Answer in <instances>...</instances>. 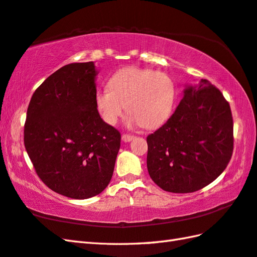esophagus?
I'll return each instance as SVG.
<instances>
[{
	"label": "esophagus",
	"instance_id": "1",
	"mask_svg": "<svg viewBox=\"0 0 257 257\" xmlns=\"http://www.w3.org/2000/svg\"><path fill=\"white\" fill-rule=\"evenodd\" d=\"M135 137L132 135H122L121 136V140L124 141V143H129V141H132Z\"/></svg>",
	"mask_w": 257,
	"mask_h": 257
}]
</instances>
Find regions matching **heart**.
<instances>
[{"instance_id": "b5f03b06", "label": "heart", "mask_w": 257, "mask_h": 257, "mask_svg": "<svg viewBox=\"0 0 257 257\" xmlns=\"http://www.w3.org/2000/svg\"><path fill=\"white\" fill-rule=\"evenodd\" d=\"M176 96V84L168 74L130 66L112 74L108 88L96 92L95 105L108 124L118 122L125 106L129 124L154 129L170 118Z\"/></svg>"}]
</instances>
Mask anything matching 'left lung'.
<instances>
[{"mask_svg": "<svg viewBox=\"0 0 257 257\" xmlns=\"http://www.w3.org/2000/svg\"><path fill=\"white\" fill-rule=\"evenodd\" d=\"M233 140L231 108L222 92L206 79L187 85L176 111L147 137L149 176L168 192H194L225 170Z\"/></svg>", "mask_w": 257, "mask_h": 257, "instance_id": "obj_1", "label": "left lung"}]
</instances>
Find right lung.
Returning a JSON list of instances; mask_svg holds the SVG:
<instances>
[{
    "label": "right lung",
    "mask_w": 257,
    "mask_h": 257,
    "mask_svg": "<svg viewBox=\"0 0 257 257\" xmlns=\"http://www.w3.org/2000/svg\"><path fill=\"white\" fill-rule=\"evenodd\" d=\"M94 62L73 63L47 77L33 94L24 145L37 176L72 199L101 193L112 177L120 133L95 105Z\"/></svg>",
    "instance_id": "add662e5"
}]
</instances>
